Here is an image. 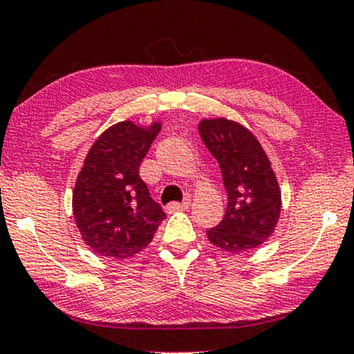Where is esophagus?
Here are the masks:
<instances>
[{"label": "esophagus", "mask_w": 354, "mask_h": 354, "mask_svg": "<svg viewBox=\"0 0 354 354\" xmlns=\"http://www.w3.org/2000/svg\"><path fill=\"white\" fill-rule=\"evenodd\" d=\"M188 205H190V201H183V203H177V201H174V203H169L166 206V211L167 213H176V211H183L188 208Z\"/></svg>", "instance_id": "obj_1"}]
</instances>
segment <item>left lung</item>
<instances>
[{"label":"left lung","instance_id":"left-lung-1","mask_svg":"<svg viewBox=\"0 0 354 354\" xmlns=\"http://www.w3.org/2000/svg\"><path fill=\"white\" fill-rule=\"evenodd\" d=\"M201 140L223 174L227 208L206 236L219 249L239 254L263 244L281 213V190L267 153L249 128L229 118H203Z\"/></svg>","mask_w":354,"mask_h":354}]
</instances>
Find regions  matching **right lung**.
Wrapping results in <instances>:
<instances>
[{
  "label": "right lung",
  "mask_w": 354,
  "mask_h": 354,
  "mask_svg": "<svg viewBox=\"0 0 354 354\" xmlns=\"http://www.w3.org/2000/svg\"><path fill=\"white\" fill-rule=\"evenodd\" d=\"M160 127V122L149 127L118 122L86 156L73 190V213L82 241L97 255L128 259L140 254L166 218L140 177Z\"/></svg>",
  "instance_id": "add662e5"
}]
</instances>
